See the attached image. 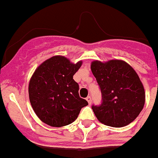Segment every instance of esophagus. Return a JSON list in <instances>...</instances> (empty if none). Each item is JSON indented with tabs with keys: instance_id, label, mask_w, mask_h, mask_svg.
<instances>
[{
	"instance_id": "obj_1",
	"label": "esophagus",
	"mask_w": 158,
	"mask_h": 158,
	"mask_svg": "<svg viewBox=\"0 0 158 158\" xmlns=\"http://www.w3.org/2000/svg\"><path fill=\"white\" fill-rule=\"evenodd\" d=\"M86 100H87V102H88V103L89 104V105L92 103V98H91L90 96H88V97L86 98Z\"/></svg>"
}]
</instances>
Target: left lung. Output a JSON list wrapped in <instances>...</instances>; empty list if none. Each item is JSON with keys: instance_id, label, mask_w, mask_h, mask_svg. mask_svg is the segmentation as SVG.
<instances>
[{"instance_id": "1", "label": "left lung", "mask_w": 158, "mask_h": 158, "mask_svg": "<svg viewBox=\"0 0 158 158\" xmlns=\"http://www.w3.org/2000/svg\"><path fill=\"white\" fill-rule=\"evenodd\" d=\"M90 68L102 97L101 105L92 106L98 121L122 127L135 120L144 107L145 92L133 68L121 60H94Z\"/></svg>"}]
</instances>
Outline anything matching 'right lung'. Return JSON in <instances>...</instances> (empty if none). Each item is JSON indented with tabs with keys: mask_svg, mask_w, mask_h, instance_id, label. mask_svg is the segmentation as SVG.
<instances>
[{
	"mask_svg": "<svg viewBox=\"0 0 158 158\" xmlns=\"http://www.w3.org/2000/svg\"><path fill=\"white\" fill-rule=\"evenodd\" d=\"M81 64V60L74 64L63 56H55L35 69L28 92L31 106L42 122L52 127L66 126L88 105L79 96V85L73 80Z\"/></svg>",
	"mask_w": 158,
	"mask_h": 158,
	"instance_id": "add662e5",
	"label": "right lung"
}]
</instances>
